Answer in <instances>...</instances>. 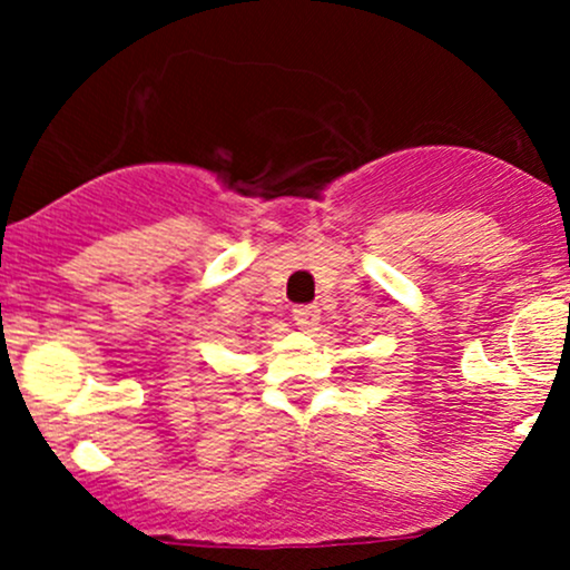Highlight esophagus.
I'll list each match as a JSON object with an SVG mask.
<instances>
[{
    "label": "esophagus",
    "instance_id": "obj_1",
    "mask_svg": "<svg viewBox=\"0 0 570 570\" xmlns=\"http://www.w3.org/2000/svg\"><path fill=\"white\" fill-rule=\"evenodd\" d=\"M293 320H296L298 328H304V331H315V325L320 323V309H317L315 304L293 306Z\"/></svg>",
    "mask_w": 570,
    "mask_h": 570
}]
</instances>
